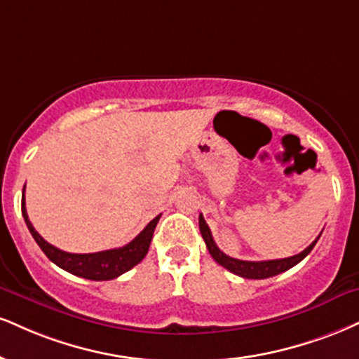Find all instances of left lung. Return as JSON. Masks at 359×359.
<instances>
[{
    "instance_id": "1",
    "label": "left lung",
    "mask_w": 359,
    "mask_h": 359,
    "mask_svg": "<svg viewBox=\"0 0 359 359\" xmlns=\"http://www.w3.org/2000/svg\"><path fill=\"white\" fill-rule=\"evenodd\" d=\"M198 227H201V234L204 237L207 249H209L210 256L214 257V261L217 262V264H221L222 267H226V269L231 271V273H234L245 279L273 278V276H278L280 273H284V271L291 269L292 266H296L297 262H301L306 256H308L311 250H313L314 245H316L319 236H321L319 234L316 239H314L313 243L303 250V252L296 254V256H291L286 259H273V261H241V259L229 257L227 254H224L222 250L217 248V244H215L212 239V234H210V229L204 221V217H202V214L198 215Z\"/></svg>"
}]
</instances>
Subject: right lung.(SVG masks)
I'll use <instances>...</instances> for the list:
<instances>
[{"label": "right lung", "instance_id": "right-lung-1", "mask_svg": "<svg viewBox=\"0 0 359 359\" xmlns=\"http://www.w3.org/2000/svg\"><path fill=\"white\" fill-rule=\"evenodd\" d=\"M21 212H23L25 222L32 232L33 239L40 245L43 252L51 262L56 266L62 267L67 273L79 276V278H85L90 280H110L118 278L127 271H130L133 266H137L149 252L150 243H152V236L157 226L161 215L152 219L147 224L144 231L138 234L135 239L130 241L127 245L118 249H109L102 250V252H92V254H72L65 252V250L55 248L50 243H46L43 237L34 231L33 224L29 222L27 207H25V189H23V198H21Z\"/></svg>", "mask_w": 359, "mask_h": 359}]
</instances>
